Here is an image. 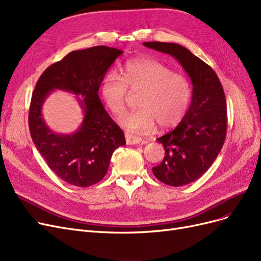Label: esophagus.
I'll use <instances>...</instances> for the list:
<instances>
[{
    "label": "esophagus",
    "mask_w": 261,
    "mask_h": 261,
    "mask_svg": "<svg viewBox=\"0 0 261 261\" xmlns=\"http://www.w3.org/2000/svg\"><path fill=\"white\" fill-rule=\"evenodd\" d=\"M124 138H125V143H127L128 145H137V144H140V143L142 142L141 138L132 136V134H130V133H125Z\"/></svg>",
    "instance_id": "esophagus-1"
}]
</instances>
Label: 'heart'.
<instances>
[{"instance_id":"1","label":"heart","mask_w":261,"mask_h":261,"mask_svg":"<svg viewBox=\"0 0 261 261\" xmlns=\"http://www.w3.org/2000/svg\"><path fill=\"white\" fill-rule=\"evenodd\" d=\"M121 75L108 72L100 85V94L114 115L120 116L127 107L128 90L141 91L138 111L119 118L118 123L129 132L150 133L175 127L186 116L192 98L190 81L183 74L172 72L155 58L137 57L123 66Z\"/></svg>"}]
</instances>
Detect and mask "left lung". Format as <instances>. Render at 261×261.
I'll use <instances>...</instances> for the list:
<instances>
[{
	"mask_svg": "<svg viewBox=\"0 0 261 261\" xmlns=\"http://www.w3.org/2000/svg\"><path fill=\"white\" fill-rule=\"evenodd\" d=\"M143 45L174 57L192 81L191 105L180 123L157 139L164 145L165 157L153 168L154 175L163 183L186 186L209 169L223 146L226 134L223 88L212 67L187 47L166 42H144Z\"/></svg>",
	"mask_w": 261,
	"mask_h": 261,
	"instance_id": "1",
	"label": "left lung"
}]
</instances>
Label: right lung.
<instances>
[{"instance_id":"right-lung-1","label":"right lung","mask_w":261,"mask_h":261,"mask_svg":"<svg viewBox=\"0 0 261 261\" xmlns=\"http://www.w3.org/2000/svg\"><path fill=\"white\" fill-rule=\"evenodd\" d=\"M122 53L105 45L72 51L44 70L32 93L28 118L32 141L51 170L71 186L87 188L99 182L116 148L125 144L122 130L97 94L109 67ZM54 89L80 96L84 120L73 134L52 132L41 117V106Z\"/></svg>"}]
</instances>
